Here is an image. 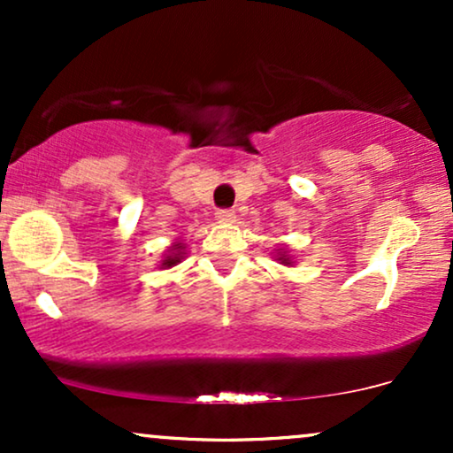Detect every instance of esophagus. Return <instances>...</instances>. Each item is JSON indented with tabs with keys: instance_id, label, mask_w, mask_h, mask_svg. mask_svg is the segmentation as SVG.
<instances>
[{
	"instance_id": "esophagus-1",
	"label": "esophagus",
	"mask_w": 453,
	"mask_h": 453,
	"mask_svg": "<svg viewBox=\"0 0 453 453\" xmlns=\"http://www.w3.org/2000/svg\"><path fill=\"white\" fill-rule=\"evenodd\" d=\"M215 217H217V221H219V223H234V221H236V212L230 211V209L217 211Z\"/></svg>"
}]
</instances>
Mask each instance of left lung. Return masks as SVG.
Listing matches in <instances>:
<instances>
[{
    "label": "left lung",
    "instance_id": "1",
    "mask_svg": "<svg viewBox=\"0 0 453 453\" xmlns=\"http://www.w3.org/2000/svg\"><path fill=\"white\" fill-rule=\"evenodd\" d=\"M273 259H277V262L280 264V266H294V257L289 256V249L288 247H283V244H280L279 249H274V256H273Z\"/></svg>",
    "mask_w": 453,
    "mask_h": 453
}]
</instances>
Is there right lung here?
<instances>
[{"mask_svg": "<svg viewBox=\"0 0 453 453\" xmlns=\"http://www.w3.org/2000/svg\"><path fill=\"white\" fill-rule=\"evenodd\" d=\"M185 242L183 241H174L173 244H170L168 249H165V253H164V259H161L159 262V268H173V266H176V264L180 262V259L185 257Z\"/></svg>", "mask_w": 453, "mask_h": 453, "instance_id": "1", "label": "right lung"}]
</instances>
